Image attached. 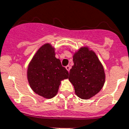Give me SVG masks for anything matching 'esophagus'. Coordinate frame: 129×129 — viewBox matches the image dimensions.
<instances>
[{"instance_id": "1", "label": "esophagus", "mask_w": 129, "mask_h": 129, "mask_svg": "<svg viewBox=\"0 0 129 129\" xmlns=\"http://www.w3.org/2000/svg\"><path fill=\"white\" fill-rule=\"evenodd\" d=\"M66 69H67V70L68 71V72L70 71V69H71V68H70V66H67L66 67Z\"/></svg>"}]
</instances>
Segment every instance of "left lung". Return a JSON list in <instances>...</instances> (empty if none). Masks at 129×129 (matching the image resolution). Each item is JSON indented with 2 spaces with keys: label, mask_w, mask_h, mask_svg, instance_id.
Wrapping results in <instances>:
<instances>
[{
  "label": "left lung",
  "mask_w": 129,
  "mask_h": 129,
  "mask_svg": "<svg viewBox=\"0 0 129 129\" xmlns=\"http://www.w3.org/2000/svg\"><path fill=\"white\" fill-rule=\"evenodd\" d=\"M74 65L69 72V80L75 92L82 99H89L98 93L105 82L103 66L95 52L82 47L73 54Z\"/></svg>",
  "instance_id": "1"
}]
</instances>
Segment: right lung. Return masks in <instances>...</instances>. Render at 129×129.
<instances>
[{"label":"right lung","instance_id":"1","mask_svg":"<svg viewBox=\"0 0 129 129\" xmlns=\"http://www.w3.org/2000/svg\"><path fill=\"white\" fill-rule=\"evenodd\" d=\"M68 77L69 73L55 57V49L50 43L38 49L28 66L27 78L30 88L46 99L54 97L61 80Z\"/></svg>","mask_w":129,"mask_h":129}]
</instances>
